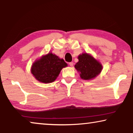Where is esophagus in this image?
<instances>
[{"label":"esophagus","instance_id":"esophagus-1","mask_svg":"<svg viewBox=\"0 0 133 133\" xmlns=\"http://www.w3.org/2000/svg\"><path fill=\"white\" fill-rule=\"evenodd\" d=\"M69 65H70V66H73V65H74V63L73 62H70L69 63Z\"/></svg>","mask_w":133,"mask_h":133}]
</instances>
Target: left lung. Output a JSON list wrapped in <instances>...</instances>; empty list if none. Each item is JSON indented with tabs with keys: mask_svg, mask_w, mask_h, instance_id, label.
<instances>
[{
	"mask_svg": "<svg viewBox=\"0 0 133 133\" xmlns=\"http://www.w3.org/2000/svg\"><path fill=\"white\" fill-rule=\"evenodd\" d=\"M79 62L74 66L83 80H91L97 77L102 70L103 66L99 61L87 52L80 54Z\"/></svg>",
	"mask_w": 133,
	"mask_h": 133,
	"instance_id": "1",
	"label": "left lung"
}]
</instances>
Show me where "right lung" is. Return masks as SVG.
<instances>
[{
	"mask_svg": "<svg viewBox=\"0 0 133 133\" xmlns=\"http://www.w3.org/2000/svg\"><path fill=\"white\" fill-rule=\"evenodd\" d=\"M68 66L63 59L49 52L34 62L31 72L36 80L42 83L53 82L59 76L63 68Z\"/></svg>",
	"mask_w": 133,
	"mask_h": 133,
	"instance_id": "right-lung-1",
	"label": "right lung"
}]
</instances>
